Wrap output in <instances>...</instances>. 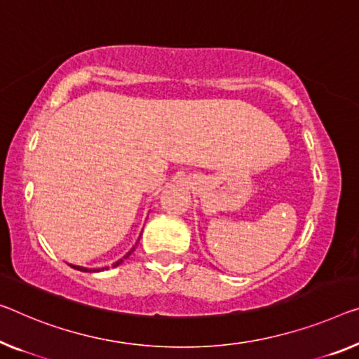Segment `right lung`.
<instances>
[{
  "mask_svg": "<svg viewBox=\"0 0 359 359\" xmlns=\"http://www.w3.org/2000/svg\"><path fill=\"white\" fill-rule=\"evenodd\" d=\"M133 250H135V247H133V249H131V250H130L128 253H126V255H125L123 258H128V257L131 255V253H133ZM123 258H120V260H117V262H115V263L112 264V266H118V264L123 262ZM70 266H72V268H75V269H79V271H83V273H88V271H90V273H93V271H95V273H99V271H104V269H107V268H109V266H104V268H96V269H90V268H83V266H76V264H70Z\"/></svg>",
  "mask_w": 359,
  "mask_h": 359,
  "instance_id": "obj_1",
  "label": "right lung"
}]
</instances>
